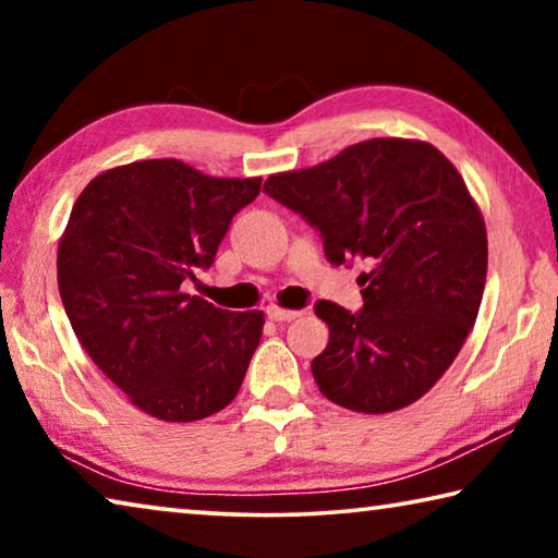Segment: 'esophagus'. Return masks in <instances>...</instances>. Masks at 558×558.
I'll use <instances>...</instances> for the list:
<instances>
[{
    "mask_svg": "<svg viewBox=\"0 0 558 558\" xmlns=\"http://www.w3.org/2000/svg\"><path fill=\"white\" fill-rule=\"evenodd\" d=\"M266 315H268V319H272V323H290V319L302 315V310H282L278 305H270L266 310Z\"/></svg>",
    "mask_w": 558,
    "mask_h": 558,
    "instance_id": "1",
    "label": "esophagus"
}]
</instances>
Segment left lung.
<instances>
[{"instance_id": "1", "label": "left lung", "mask_w": 558, "mask_h": 558, "mask_svg": "<svg viewBox=\"0 0 558 558\" xmlns=\"http://www.w3.org/2000/svg\"><path fill=\"white\" fill-rule=\"evenodd\" d=\"M263 192L319 231L332 266H364L359 313L315 305L329 327L319 391L356 413L418 401L468 339L487 278L485 221L458 169L428 143L376 137Z\"/></svg>"}]
</instances>
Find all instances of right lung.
Segmentation results:
<instances>
[{"label":"right lung","mask_w":558,"mask_h":558,"mask_svg":"<svg viewBox=\"0 0 558 558\" xmlns=\"http://www.w3.org/2000/svg\"><path fill=\"white\" fill-rule=\"evenodd\" d=\"M256 179L206 177L143 159L83 189L59 243V292L78 342L140 411L199 421L229 405L263 335V313H229L182 292L209 270Z\"/></svg>","instance_id":"add662e5"}]
</instances>
